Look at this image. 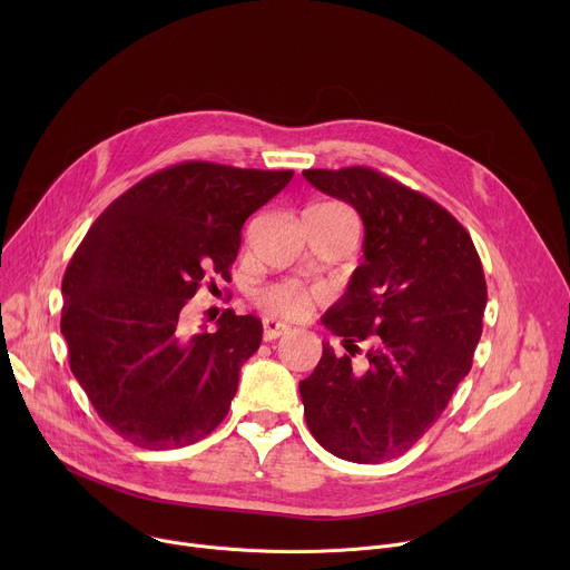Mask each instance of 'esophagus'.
Returning a JSON list of instances; mask_svg holds the SVG:
<instances>
[{"instance_id":"esophagus-1","label":"esophagus","mask_w":570,"mask_h":570,"mask_svg":"<svg viewBox=\"0 0 570 570\" xmlns=\"http://www.w3.org/2000/svg\"><path fill=\"white\" fill-rule=\"evenodd\" d=\"M288 332H291L288 324H284V322H279L275 317H266L264 320V338L266 341H277L279 336H284Z\"/></svg>"}]
</instances>
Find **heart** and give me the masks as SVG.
<instances>
[{
	"instance_id": "obj_1",
	"label": "heart",
	"mask_w": 570,
	"mask_h": 570,
	"mask_svg": "<svg viewBox=\"0 0 570 570\" xmlns=\"http://www.w3.org/2000/svg\"><path fill=\"white\" fill-rule=\"evenodd\" d=\"M322 209H330V212H350L345 209L343 205L338 203H324V205H317ZM320 293L299 284V282H279V284H271L266 288H262L257 293V302L275 313V315H284V317H302L306 315L313 304L317 302Z\"/></svg>"
}]
</instances>
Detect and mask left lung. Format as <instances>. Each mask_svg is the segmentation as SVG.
Wrapping results in <instances>:
<instances>
[{"label": "left lung", "mask_w": 570, "mask_h": 570, "mask_svg": "<svg viewBox=\"0 0 570 570\" xmlns=\"http://www.w3.org/2000/svg\"><path fill=\"white\" fill-rule=\"evenodd\" d=\"M302 176L352 205L365 227V262L322 315L350 354L322 343L320 363L299 381L306 426L330 453L379 464L409 451L469 374L487 304L482 264L444 207L374 169ZM363 340L368 367L354 373L351 356Z\"/></svg>", "instance_id": "1"}]
</instances>
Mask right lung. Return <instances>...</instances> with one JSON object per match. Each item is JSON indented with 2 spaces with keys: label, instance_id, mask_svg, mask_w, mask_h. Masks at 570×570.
I'll return each instance as SVG.
<instances>
[{
  "label": "right lung",
  "instance_id": "add662e5",
  "mask_svg": "<svg viewBox=\"0 0 570 570\" xmlns=\"http://www.w3.org/2000/svg\"><path fill=\"white\" fill-rule=\"evenodd\" d=\"M291 178L183 161L130 187L88 229L62 277L60 332L76 381L124 440L183 449L225 420L262 320L227 308L214 334L189 336L180 311L203 277H229L243 223Z\"/></svg>",
  "mask_w": 570,
  "mask_h": 570
}]
</instances>
